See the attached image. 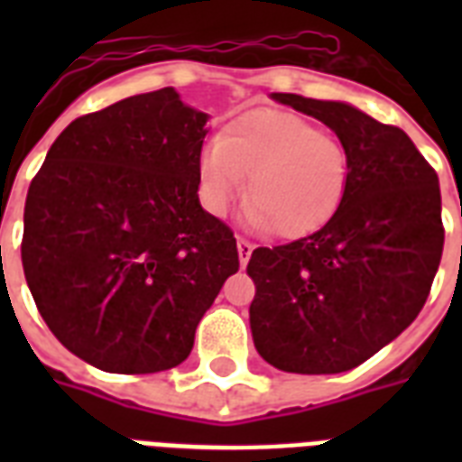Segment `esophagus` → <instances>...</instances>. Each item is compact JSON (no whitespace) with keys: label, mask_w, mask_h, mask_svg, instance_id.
<instances>
[{"label":"esophagus","mask_w":462,"mask_h":462,"mask_svg":"<svg viewBox=\"0 0 462 462\" xmlns=\"http://www.w3.org/2000/svg\"><path fill=\"white\" fill-rule=\"evenodd\" d=\"M252 252H254L252 242L245 237H237V254H239V263H242V268L249 263V259H252Z\"/></svg>","instance_id":"1"}]
</instances>
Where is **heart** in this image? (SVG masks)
Wrapping results in <instances>:
<instances>
[{"instance_id": "obj_1", "label": "heart", "mask_w": 462, "mask_h": 462, "mask_svg": "<svg viewBox=\"0 0 462 462\" xmlns=\"http://www.w3.org/2000/svg\"><path fill=\"white\" fill-rule=\"evenodd\" d=\"M249 223L275 237H302L336 216L350 184L347 148L302 115L252 110L199 153V194L225 216L245 191Z\"/></svg>"}]
</instances>
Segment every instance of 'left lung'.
<instances>
[{"mask_svg":"<svg viewBox=\"0 0 462 462\" xmlns=\"http://www.w3.org/2000/svg\"><path fill=\"white\" fill-rule=\"evenodd\" d=\"M271 97L336 132L350 184L321 230L254 249V345L281 372H350L401 336L430 297L444 252L439 177L398 126L337 100Z\"/></svg>","mask_w":462,"mask_h":462,"instance_id":"left-lung-1","label":"left lung"}]
</instances>
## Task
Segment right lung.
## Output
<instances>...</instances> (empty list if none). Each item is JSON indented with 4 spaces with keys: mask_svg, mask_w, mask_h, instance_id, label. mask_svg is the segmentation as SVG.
I'll return each instance as SVG.
<instances>
[{
    "mask_svg": "<svg viewBox=\"0 0 462 462\" xmlns=\"http://www.w3.org/2000/svg\"><path fill=\"white\" fill-rule=\"evenodd\" d=\"M208 115L174 88L74 119L31 181L25 282L54 337L110 374L181 365L237 273L235 235L199 201Z\"/></svg>",
    "mask_w": 462,
    "mask_h": 462,
    "instance_id": "1",
    "label": "right lung"
}]
</instances>
